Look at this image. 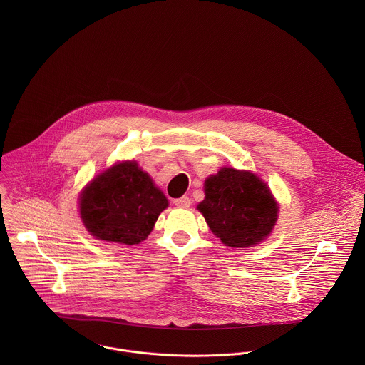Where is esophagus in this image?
<instances>
[{"mask_svg":"<svg viewBox=\"0 0 365 365\" xmlns=\"http://www.w3.org/2000/svg\"><path fill=\"white\" fill-rule=\"evenodd\" d=\"M174 205L175 207H178V208H188L190 205H191V200L188 198V197H181V198H178V200H175L174 201Z\"/></svg>","mask_w":365,"mask_h":365,"instance_id":"obj_1","label":"esophagus"}]
</instances>
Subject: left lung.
Masks as SVG:
<instances>
[{"instance_id":"left-lung-1","label":"left lung","mask_w":365,"mask_h":365,"mask_svg":"<svg viewBox=\"0 0 365 365\" xmlns=\"http://www.w3.org/2000/svg\"><path fill=\"white\" fill-rule=\"evenodd\" d=\"M197 207L212 233L229 247H253L274 229L278 204L268 185L250 171L222 167L205 180Z\"/></svg>"}]
</instances>
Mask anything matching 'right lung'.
Wrapping results in <instances>:
<instances>
[{"mask_svg": "<svg viewBox=\"0 0 365 365\" xmlns=\"http://www.w3.org/2000/svg\"><path fill=\"white\" fill-rule=\"evenodd\" d=\"M168 207L165 195L136 161H122L106 168L83 190L80 217L97 239L139 245Z\"/></svg>", "mask_w": 365, "mask_h": 365, "instance_id": "1", "label": "right lung"}]
</instances>
